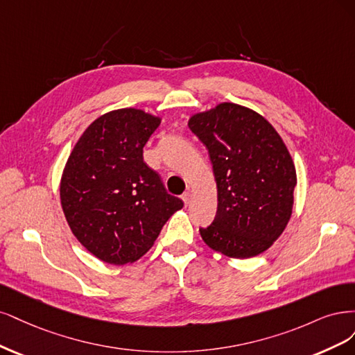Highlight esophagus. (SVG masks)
I'll return each instance as SVG.
<instances>
[{
    "instance_id": "obj_1",
    "label": "esophagus",
    "mask_w": 355,
    "mask_h": 355,
    "mask_svg": "<svg viewBox=\"0 0 355 355\" xmlns=\"http://www.w3.org/2000/svg\"><path fill=\"white\" fill-rule=\"evenodd\" d=\"M181 199H182V202H184L186 205H189V203H190V199H191V193H190V191H186V193H182V196H181Z\"/></svg>"
}]
</instances>
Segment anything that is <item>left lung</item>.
<instances>
[{
    "label": "left lung",
    "mask_w": 355,
    "mask_h": 355,
    "mask_svg": "<svg viewBox=\"0 0 355 355\" xmlns=\"http://www.w3.org/2000/svg\"><path fill=\"white\" fill-rule=\"evenodd\" d=\"M191 132L208 148L218 191L203 242L230 258L267 250L288 225L296 171L288 147L259 113L234 103L193 115Z\"/></svg>",
    "instance_id": "obj_1"
}]
</instances>
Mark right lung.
<instances>
[{
    "label": "right lung",
    "mask_w": 355,
    "mask_h": 355,
    "mask_svg": "<svg viewBox=\"0 0 355 355\" xmlns=\"http://www.w3.org/2000/svg\"><path fill=\"white\" fill-rule=\"evenodd\" d=\"M161 118L119 109L96 119L75 144L62 182L72 233L98 259L123 266L143 257L182 200L168 194L143 147Z\"/></svg>",
    "instance_id": "1"
}]
</instances>
